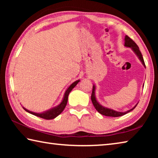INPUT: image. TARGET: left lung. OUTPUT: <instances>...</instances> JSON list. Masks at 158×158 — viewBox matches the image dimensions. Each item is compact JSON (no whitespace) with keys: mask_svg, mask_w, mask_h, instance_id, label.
Returning <instances> with one entry per match:
<instances>
[{"mask_svg":"<svg viewBox=\"0 0 158 158\" xmlns=\"http://www.w3.org/2000/svg\"><path fill=\"white\" fill-rule=\"evenodd\" d=\"M124 46L125 47H129L132 49V50L134 52V53H135L136 55H137V56L138 57L139 59L140 60V61L142 63V65L145 67L146 68V65H145V63H144V60H143V58L142 56V54H141V53L139 50V48L137 45V44L135 43V42H134L132 39L130 38L127 35H125V44H124ZM95 85H93V91H92V94H91V100H92V102H93V106H95V108L96 110H97L99 113L104 115V116H111V117H118V116H123V115L127 114L128 112H130L131 111H132L134 109H135L136 106H137V104L135 106H134L133 108H132L130 110H128L127 111H125V112H121V111H115L114 109H109L107 107H105V106H103L102 105H101L100 103L98 102L97 99H96L95 97Z\"/></svg>","mask_w":158,"mask_h":158,"instance_id":"1","label":"left lung"}]
</instances>
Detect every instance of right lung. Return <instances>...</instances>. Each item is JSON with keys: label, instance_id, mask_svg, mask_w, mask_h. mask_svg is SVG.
Segmentation results:
<instances>
[{"label": "right lung", "instance_id": "1", "mask_svg": "<svg viewBox=\"0 0 158 158\" xmlns=\"http://www.w3.org/2000/svg\"><path fill=\"white\" fill-rule=\"evenodd\" d=\"M79 81H80V80H77V81L73 82V84L69 85V86L68 87V89H67L66 91L65 92V94H64L63 98L62 101H61V102L58 106H55V107L50 109H49V110H47L46 111L42 112V113H35V112L31 111L28 110V109H26V108L23 107V106H22V107L23 108V109H24L26 111H27V112H28V113L34 115V116L42 118L47 119V120H51V119L55 118L56 117H57L58 115L62 113V111L64 110V109L65 108V106L67 105V102H68V95L69 94V93L71 92V90L76 86V85L78 84Z\"/></svg>", "mask_w": 158, "mask_h": 158}]
</instances>
